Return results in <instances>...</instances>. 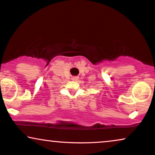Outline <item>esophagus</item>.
<instances>
[{
    "instance_id": "34e87169",
    "label": "esophagus",
    "mask_w": 155,
    "mask_h": 155,
    "mask_svg": "<svg viewBox=\"0 0 155 155\" xmlns=\"http://www.w3.org/2000/svg\"><path fill=\"white\" fill-rule=\"evenodd\" d=\"M71 80L74 81H77V80H79V77H77V76H74V77L71 78Z\"/></svg>"
}]
</instances>
